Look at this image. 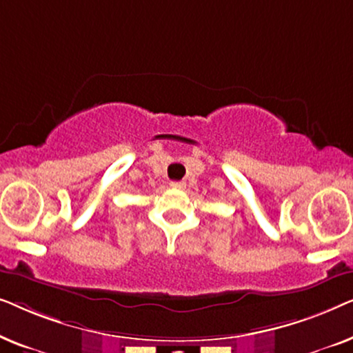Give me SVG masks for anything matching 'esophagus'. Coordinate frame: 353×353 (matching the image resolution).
I'll use <instances>...</instances> for the list:
<instances>
[{
	"instance_id": "34e87169",
	"label": "esophagus",
	"mask_w": 353,
	"mask_h": 353,
	"mask_svg": "<svg viewBox=\"0 0 353 353\" xmlns=\"http://www.w3.org/2000/svg\"><path fill=\"white\" fill-rule=\"evenodd\" d=\"M170 186L173 188V190H185L186 183L185 181H172Z\"/></svg>"
}]
</instances>
